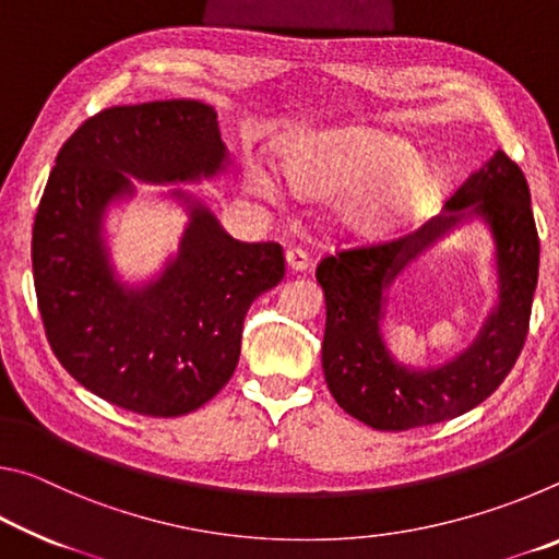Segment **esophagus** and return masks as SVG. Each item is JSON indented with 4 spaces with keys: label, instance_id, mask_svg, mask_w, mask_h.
I'll return each mask as SVG.
<instances>
[{
    "label": "esophagus",
    "instance_id": "obj_1",
    "mask_svg": "<svg viewBox=\"0 0 559 559\" xmlns=\"http://www.w3.org/2000/svg\"><path fill=\"white\" fill-rule=\"evenodd\" d=\"M286 266H288L290 271H296V273L306 271V269L310 266L308 253L300 251V249H288V251H286Z\"/></svg>",
    "mask_w": 559,
    "mask_h": 559
}]
</instances>
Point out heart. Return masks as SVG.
<instances>
[{
    "label": "heart",
    "instance_id": "obj_1",
    "mask_svg": "<svg viewBox=\"0 0 559 559\" xmlns=\"http://www.w3.org/2000/svg\"><path fill=\"white\" fill-rule=\"evenodd\" d=\"M281 175L302 197L328 202L333 229L372 241L414 222L439 192V173L409 145L380 132L347 130L298 138L281 150ZM246 192L276 200L281 179L271 167L243 165Z\"/></svg>",
    "mask_w": 559,
    "mask_h": 559
}]
</instances>
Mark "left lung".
<instances>
[{"label":"left lung","mask_w":559,"mask_h":559,"mask_svg":"<svg viewBox=\"0 0 559 559\" xmlns=\"http://www.w3.org/2000/svg\"><path fill=\"white\" fill-rule=\"evenodd\" d=\"M468 223L484 225L495 243V306L459 356L441 366H406L381 333L389 290L416 258ZM537 269L540 241L525 175L496 150L419 231L320 261L316 278L325 296L330 394L349 416L380 431L427 427L471 412L498 390L523 349Z\"/></svg>","instance_id":"1"}]
</instances>
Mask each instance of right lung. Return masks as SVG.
<instances>
[{
  "label": "right lung",
  "instance_id": "add662e5",
  "mask_svg": "<svg viewBox=\"0 0 559 559\" xmlns=\"http://www.w3.org/2000/svg\"><path fill=\"white\" fill-rule=\"evenodd\" d=\"M216 110L200 100L116 106L66 140L34 219L32 266L53 355L75 382L122 409L182 416L231 380L246 310L278 286L281 246L222 229L200 197L175 185L226 175ZM188 214L178 249L145 282L111 261L107 219L136 182Z\"/></svg>",
  "mask_w": 559,
  "mask_h": 559
}]
</instances>
